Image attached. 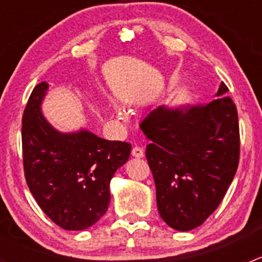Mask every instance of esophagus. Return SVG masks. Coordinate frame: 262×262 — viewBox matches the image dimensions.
I'll return each instance as SVG.
<instances>
[{
    "label": "esophagus",
    "instance_id": "esophagus-1",
    "mask_svg": "<svg viewBox=\"0 0 262 262\" xmlns=\"http://www.w3.org/2000/svg\"><path fill=\"white\" fill-rule=\"evenodd\" d=\"M144 152H143V148L139 147V146H134L133 149H132V156L133 157H137V158H141L143 157Z\"/></svg>",
    "mask_w": 262,
    "mask_h": 262
}]
</instances>
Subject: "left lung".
Masks as SVG:
<instances>
[{
    "instance_id": "8db88e82",
    "label": "left lung",
    "mask_w": 262,
    "mask_h": 262,
    "mask_svg": "<svg viewBox=\"0 0 262 262\" xmlns=\"http://www.w3.org/2000/svg\"><path fill=\"white\" fill-rule=\"evenodd\" d=\"M222 82L215 100L184 109L152 110L141 129L150 143L146 157L156 184L161 218L190 231L218 208L239 162V125Z\"/></svg>"
}]
</instances>
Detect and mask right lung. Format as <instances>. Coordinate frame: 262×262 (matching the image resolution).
<instances>
[{"label":"right lung","mask_w":262,"mask_h":262,"mask_svg":"<svg viewBox=\"0 0 262 262\" xmlns=\"http://www.w3.org/2000/svg\"><path fill=\"white\" fill-rule=\"evenodd\" d=\"M47 90V82L36 84L24 110V173L41 210L57 226L81 231L106 213L110 180L128 161L132 146L89 130H55L40 112Z\"/></svg>","instance_id":"right-lung-1"}]
</instances>
